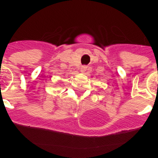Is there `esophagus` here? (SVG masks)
Instances as JSON below:
<instances>
[{"label": "esophagus", "instance_id": "34e87169", "mask_svg": "<svg viewBox=\"0 0 158 158\" xmlns=\"http://www.w3.org/2000/svg\"><path fill=\"white\" fill-rule=\"evenodd\" d=\"M86 69H87V66H82L81 69H80V71H81L82 73H84V72L86 71Z\"/></svg>", "mask_w": 158, "mask_h": 158}]
</instances>
